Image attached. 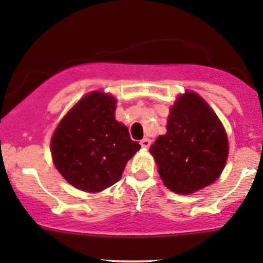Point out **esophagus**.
Masks as SVG:
<instances>
[{"instance_id": "1", "label": "esophagus", "mask_w": 263, "mask_h": 263, "mask_svg": "<svg viewBox=\"0 0 263 263\" xmlns=\"http://www.w3.org/2000/svg\"><path fill=\"white\" fill-rule=\"evenodd\" d=\"M139 143H141V146H142V147H143V148H148V147H150L151 141H150V139H148V138H143L141 142H139Z\"/></svg>"}]
</instances>
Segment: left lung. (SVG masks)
I'll use <instances>...</instances> for the list:
<instances>
[{
	"mask_svg": "<svg viewBox=\"0 0 263 263\" xmlns=\"http://www.w3.org/2000/svg\"><path fill=\"white\" fill-rule=\"evenodd\" d=\"M150 153L165 186L192 194L220 176L228 156L227 134L203 99L186 92L171 108L167 134L156 139Z\"/></svg>",
	"mask_w": 263,
	"mask_h": 263,
	"instance_id": "left-lung-1",
	"label": "left lung"
}]
</instances>
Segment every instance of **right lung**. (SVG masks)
I'll return each instance as SVG.
<instances>
[{
  "instance_id": "1",
  "label": "right lung",
  "mask_w": 263,
  "mask_h": 263,
  "mask_svg": "<svg viewBox=\"0 0 263 263\" xmlns=\"http://www.w3.org/2000/svg\"><path fill=\"white\" fill-rule=\"evenodd\" d=\"M116 100L100 91L81 99L57 126L50 142L53 163L69 184L84 192L107 189L121 179L141 148L115 119Z\"/></svg>"
}]
</instances>
